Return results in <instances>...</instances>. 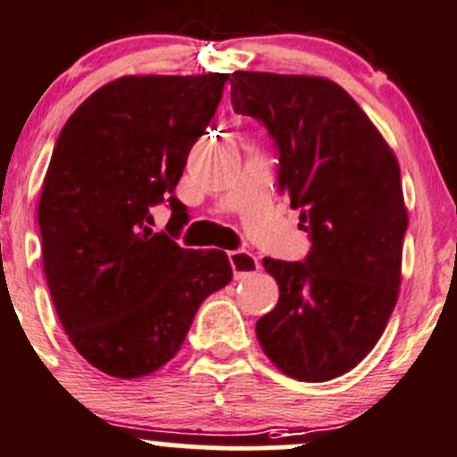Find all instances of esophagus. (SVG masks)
<instances>
[{
    "label": "esophagus",
    "mask_w": 457,
    "mask_h": 457,
    "mask_svg": "<svg viewBox=\"0 0 457 457\" xmlns=\"http://www.w3.org/2000/svg\"><path fill=\"white\" fill-rule=\"evenodd\" d=\"M229 264H232V270H234V278L237 279H243L247 278V275L255 273V270H260V260L255 258L253 253L245 252V249H238V252H229Z\"/></svg>",
    "instance_id": "obj_1"
}]
</instances>
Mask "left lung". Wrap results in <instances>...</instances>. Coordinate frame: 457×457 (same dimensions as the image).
Masks as SVG:
<instances>
[{
  "label": "left lung",
  "instance_id": "obj_1",
  "mask_svg": "<svg viewBox=\"0 0 457 457\" xmlns=\"http://www.w3.org/2000/svg\"><path fill=\"white\" fill-rule=\"evenodd\" d=\"M229 84L234 112L275 140L278 188L312 240L303 262L264 258L279 302L255 336L284 375L328 382L367 358L397 303L408 229L399 162L332 79L237 71Z\"/></svg>",
  "mask_w": 457,
  "mask_h": 457
}]
</instances>
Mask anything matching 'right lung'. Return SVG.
Wrapping results in <instances>:
<instances>
[{
    "label": "right lung",
    "instance_id": "right-lung-1",
    "mask_svg": "<svg viewBox=\"0 0 457 457\" xmlns=\"http://www.w3.org/2000/svg\"><path fill=\"white\" fill-rule=\"evenodd\" d=\"M229 73L123 75L64 123L38 202L43 269L78 353L106 375L143 378L169 362L208 295L232 282L219 249L155 234L190 147L217 112Z\"/></svg>",
    "mask_w": 457,
    "mask_h": 457
}]
</instances>
